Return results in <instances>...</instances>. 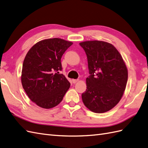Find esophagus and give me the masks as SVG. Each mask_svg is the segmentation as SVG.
Here are the masks:
<instances>
[{
    "instance_id": "esophagus-1",
    "label": "esophagus",
    "mask_w": 148,
    "mask_h": 148,
    "mask_svg": "<svg viewBox=\"0 0 148 148\" xmlns=\"http://www.w3.org/2000/svg\"><path fill=\"white\" fill-rule=\"evenodd\" d=\"M78 81H79L78 79H73V80H72V81H73V82L74 83V84H75V83H76Z\"/></svg>"
}]
</instances>
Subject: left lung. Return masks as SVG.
I'll return each instance as SVG.
<instances>
[{"label": "left lung", "instance_id": "1", "mask_svg": "<svg viewBox=\"0 0 148 148\" xmlns=\"http://www.w3.org/2000/svg\"><path fill=\"white\" fill-rule=\"evenodd\" d=\"M88 58L89 75L83 103L90 111L103 113L119 103L126 89L127 69L122 56L111 44L99 40L79 43Z\"/></svg>", "mask_w": 148, "mask_h": 148}]
</instances>
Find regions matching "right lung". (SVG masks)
I'll use <instances>...</instances> for the list:
<instances>
[{"instance_id": "obj_1", "label": "right lung", "mask_w": 148, "mask_h": 148, "mask_svg": "<svg viewBox=\"0 0 148 148\" xmlns=\"http://www.w3.org/2000/svg\"><path fill=\"white\" fill-rule=\"evenodd\" d=\"M73 42L59 38L38 42L26 54L21 82L32 102L44 109L52 108L62 101L71 84L59 71L60 59Z\"/></svg>"}]
</instances>
